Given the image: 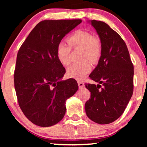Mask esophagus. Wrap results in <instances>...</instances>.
<instances>
[{
    "instance_id": "esophagus-1",
    "label": "esophagus",
    "mask_w": 147,
    "mask_h": 147,
    "mask_svg": "<svg viewBox=\"0 0 147 147\" xmlns=\"http://www.w3.org/2000/svg\"><path fill=\"white\" fill-rule=\"evenodd\" d=\"M78 86H79L80 88H82L84 87V84L82 82H78Z\"/></svg>"
}]
</instances>
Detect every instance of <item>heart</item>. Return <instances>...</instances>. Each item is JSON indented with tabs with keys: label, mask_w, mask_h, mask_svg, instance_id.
<instances>
[{
	"label": "heart",
	"mask_w": 147,
	"mask_h": 147,
	"mask_svg": "<svg viewBox=\"0 0 147 147\" xmlns=\"http://www.w3.org/2000/svg\"><path fill=\"white\" fill-rule=\"evenodd\" d=\"M68 43L60 42L57 47V55L59 61L63 65L67 66L71 63V48L82 49V60L88 59L96 62L99 59L102 53V44L100 39L88 31L78 30L68 39ZM91 70V65L88 61L82 63H74L67 69L69 78L77 80H82Z\"/></svg>",
	"instance_id": "b5f03b06"
}]
</instances>
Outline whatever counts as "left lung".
<instances>
[{
    "label": "left lung",
    "mask_w": 147,
    "mask_h": 147,
    "mask_svg": "<svg viewBox=\"0 0 147 147\" xmlns=\"http://www.w3.org/2000/svg\"><path fill=\"white\" fill-rule=\"evenodd\" d=\"M87 22L97 32L102 53L89 76L98 84H85L91 92L85 104L86 113L96 123L110 124L123 114L132 96L133 64L125 42L109 25L96 20Z\"/></svg>",
    "instance_id": "1"
}]
</instances>
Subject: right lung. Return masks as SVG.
I'll use <instances>...</instances> for the list:
<instances>
[{"label": "right lung", "instance_id": "1", "mask_svg": "<svg viewBox=\"0 0 147 147\" xmlns=\"http://www.w3.org/2000/svg\"><path fill=\"white\" fill-rule=\"evenodd\" d=\"M81 23L80 19L40 22L20 47L15 88L21 110L35 125L49 127L58 123L65 114L66 100L78 91L76 80H61L65 69L58 59L57 47Z\"/></svg>", "mask_w": 147, "mask_h": 147}]
</instances>
